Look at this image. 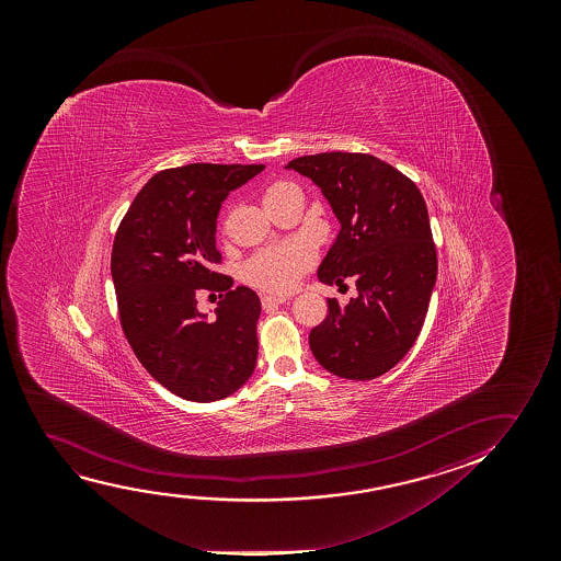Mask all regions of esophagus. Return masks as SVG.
<instances>
[{
	"label": "esophagus",
	"mask_w": 561,
	"mask_h": 561,
	"mask_svg": "<svg viewBox=\"0 0 561 561\" xmlns=\"http://www.w3.org/2000/svg\"><path fill=\"white\" fill-rule=\"evenodd\" d=\"M284 302H287L285 297H274V295H264L262 297V308L264 310H270V308L277 307V305H284Z\"/></svg>",
	"instance_id": "1"
}]
</instances>
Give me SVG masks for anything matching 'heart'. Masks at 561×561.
<instances>
[{
	"label": "heart",
	"mask_w": 561,
	"mask_h": 561,
	"mask_svg": "<svg viewBox=\"0 0 561 561\" xmlns=\"http://www.w3.org/2000/svg\"><path fill=\"white\" fill-rule=\"evenodd\" d=\"M289 182H274L264 190L262 199L264 203L276 199L277 195L291 187ZM312 264V251L310 247L299 241L279 243V245L266 247L253 254L243 266V277L247 284L261 287L272 293H289L299 284L300 276Z\"/></svg>",
	"instance_id": "b5f03b06"
}]
</instances>
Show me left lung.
Instances as JSON below:
<instances>
[{
    "label": "left lung",
    "instance_id": "8db88e82",
    "mask_svg": "<svg viewBox=\"0 0 561 561\" xmlns=\"http://www.w3.org/2000/svg\"><path fill=\"white\" fill-rule=\"evenodd\" d=\"M285 169L310 178L341 222L318 277L353 279L358 295L310 331V351L333 376L368 381L394 368L422 331L437 282V251L417 185L374 154H307Z\"/></svg>",
    "mask_w": 561,
    "mask_h": 561
}]
</instances>
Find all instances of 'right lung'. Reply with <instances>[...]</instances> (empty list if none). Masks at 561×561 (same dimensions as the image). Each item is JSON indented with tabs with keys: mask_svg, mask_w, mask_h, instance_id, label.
Returning a JSON list of instances; mask_svg holds the SVG:
<instances>
[{
	"mask_svg": "<svg viewBox=\"0 0 561 561\" xmlns=\"http://www.w3.org/2000/svg\"><path fill=\"white\" fill-rule=\"evenodd\" d=\"M264 164L195 162L161 170L116 230L111 276L124 335L141 366L178 397L213 402L253 376L259 295L216 272V218L224 199ZM218 291L216 316L194 295Z\"/></svg>",
	"mask_w": 561,
	"mask_h": 561,
	"instance_id": "add662e5",
	"label": "right lung"
}]
</instances>
